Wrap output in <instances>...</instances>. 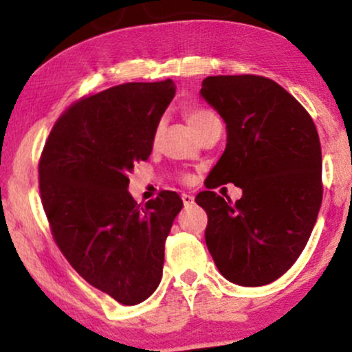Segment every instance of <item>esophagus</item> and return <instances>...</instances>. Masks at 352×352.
<instances>
[{"label": "esophagus", "mask_w": 352, "mask_h": 352, "mask_svg": "<svg viewBox=\"0 0 352 352\" xmlns=\"http://www.w3.org/2000/svg\"><path fill=\"white\" fill-rule=\"evenodd\" d=\"M182 200H184L185 207H192L195 204V199L192 195H188V193H182Z\"/></svg>", "instance_id": "34e87169"}]
</instances>
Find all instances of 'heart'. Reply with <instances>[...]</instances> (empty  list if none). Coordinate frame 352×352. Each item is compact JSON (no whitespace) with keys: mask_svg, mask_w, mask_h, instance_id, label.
Returning a JSON list of instances; mask_svg holds the SVG:
<instances>
[{"mask_svg":"<svg viewBox=\"0 0 352 352\" xmlns=\"http://www.w3.org/2000/svg\"><path fill=\"white\" fill-rule=\"evenodd\" d=\"M215 114L213 112L207 111V109H192V111L187 114V119H188V124L192 125L193 131L195 132H200V129L204 127L205 124L208 122V120L215 119ZM160 132H162V124H159L155 127V131H153V142H155L157 139L160 137Z\"/></svg>","mask_w":352,"mask_h":352,"instance_id":"obj_1","label":"heart"}]
</instances>
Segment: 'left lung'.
I'll return each instance as SVG.
<instances>
[{
	"label": "left lung",
	"instance_id": "8db88e82",
	"mask_svg": "<svg viewBox=\"0 0 352 352\" xmlns=\"http://www.w3.org/2000/svg\"><path fill=\"white\" fill-rule=\"evenodd\" d=\"M200 96L227 124V147L208 188L235 184V204L205 190L207 248L218 272L240 286H263L298 260L321 208V144L306 109L261 76H208Z\"/></svg>",
	"mask_w": 352,
	"mask_h": 352
}]
</instances>
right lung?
<instances>
[{
	"label": "right lung",
	"instance_id": "add662e5",
	"mask_svg": "<svg viewBox=\"0 0 352 352\" xmlns=\"http://www.w3.org/2000/svg\"><path fill=\"white\" fill-rule=\"evenodd\" d=\"M173 96L167 79L79 100L54 124L39 160L43 207L59 250L89 285L125 306L159 286L165 240L184 207L168 190L140 207L127 190Z\"/></svg>",
	"mask_w": 352,
	"mask_h": 352
}]
</instances>
